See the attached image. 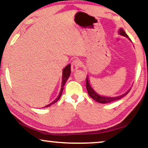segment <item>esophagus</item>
Here are the masks:
<instances>
[{
    "mask_svg": "<svg viewBox=\"0 0 148 148\" xmlns=\"http://www.w3.org/2000/svg\"><path fill=\"white\" fill-rule=\"evenodd\" d=\"M80 60H78V59H75L72 62V64H71V70L72 72H74L76 71L79 68H80Z\"/></svg>",
    "mask_w": 148,
    "mask_h": 148,
    "instance_id": "34e87169",
    "label": "esophagus"
}]
</instances>
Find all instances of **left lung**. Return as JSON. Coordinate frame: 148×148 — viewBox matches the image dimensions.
Listing matches in <instances>:
<instances>
[{"instance_id": "left-lung-1", "label": "left lung", "mask_w": 148, "mask_h": 148, "mask_svg": "<svg viewBox=\"0 0 148 148\" xmlns=\"http://www.w3.org/2000/svg\"><path fill=\"white\" fill-rule=\"evenodd\" d=\"M119 34L123 35V36H125L126 37H127L129 38V36L127 35L126 34V33L124 32L123 30L122 29H119ZM86 89L87 90H88V93L90 97L92 98V99H94L95 101H96L98 103H111V102H114V101H118V100H119L120 99H121L122 97H123L124 96H125L126 95L128 94V92H130V90L127 91L126 93H125V94L121 95V96H118V97H101V96H100L97 94V92H95L94 90L91 88L90 84H89V81L88 80V77L86 78Z\"/></svg>"}]
</instances>
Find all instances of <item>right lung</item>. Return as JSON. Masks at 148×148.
<instances>
[{
    "label": "right lung",
    "mask_w": 148,
    "mask_h": 148,
    "mask_svg": "<svg viewBox=\"0 0 148 148\" xmlns=\"http://www.w3.org/2000/svg\"><path fill=\"white\" fill-rule=\"evenodd\" d=\"M70 71H71V70H70V64H68V65L66 66V67L63 70V76H62V80H62V88H61V90H60L59 96H58V98L55 100V101H53L51 103L49 104V105H47L45 107H49V106H51V105H53V104L56 103V102H57L58 100L60 99V97H61V95L62 94V91H63V90H64V85H65L66 81H67L68 78H69V76H70Z\"/></svg>",
    "instance_id": "right-lung-1"
}]
</instances>
